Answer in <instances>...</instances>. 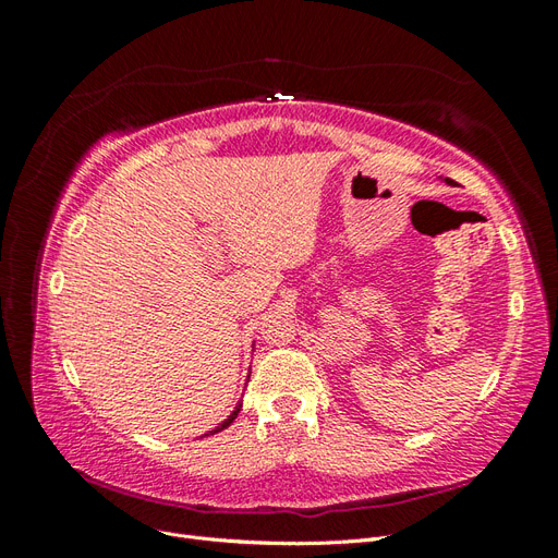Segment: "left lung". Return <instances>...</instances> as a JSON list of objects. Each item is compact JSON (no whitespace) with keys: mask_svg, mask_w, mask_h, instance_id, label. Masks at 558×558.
<instances>
[{"mask_svg":"<svg viewBox=\"0 0 558 558\" xmlns=\"http://www.w3.org/2000/svg\"><path fill=\"white\" fill-rule=\"evenodd\" d=\"M445 181H447V183H451V179H445Z\"/></svg>","mask_w":558,"mask_h":558,"instance_id":"left-lung-1","label":"left lung"}]
</instances>
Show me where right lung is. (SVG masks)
<instances>
[{"label": "right lung", "instance_id": "right-lung-1", "mask_svg": "<svg viewBox=\"0 0 558 558\" xmlns=\"http://www.w3.org/2000/svg\"><path fill=\"white\" fill-rule=\"evenodd\" d=\"M240 410H242V400L238 402V408H234V410H232V414H230V416H228V418L223 421V424H218V426H216L214 430H209V433H205V435H214V433H218V430H226V428H228V426L232 424V421H234V418H238Z\"/></svg>", "mask_w": 558, "mask_h": 558}]
</instances>
